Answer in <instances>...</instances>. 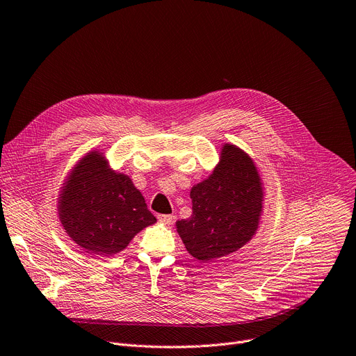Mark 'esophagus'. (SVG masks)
Masks as SVG:
<instances>
[{"mask_svg": "<svg viewBox=\"0 0 356 356\" xmlns=\"http://www.w3.org/2000/svg\"><path fill=\"white\" fill-rule=\"evenodd\" d=\"M157 220H159L160 222H163V224H170V222H173L175 216H173V214H159V216H157Z\"/></svg>", "mask_w": 356, "mask_h": 356, "instance_id": "1", "label": "esophagus"}]
</instances>
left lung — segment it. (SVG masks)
<instances>
[{
	"label": "left lung",
	"mask_w": 356,
	"mask_h": 356,
	"mask_svg": "<svg viewBox=\"0 0 356 356\" xmlns=\"http://www.w3.org/2000/svg\"><path fill=\"white\" fill-rule=\"evenodd\" d=\"M193 214L177 221L187 251L202 263L243 247L260 220L263 188L251 159L225 145L213 175L191 188Z\"/></svg>",
	"instance_id": "1"
}]
</instances>
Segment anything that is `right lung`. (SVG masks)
<instances>
[{
  "label": "right lung",
  "instance_id": "add662e5",
  "mask_svg": "<svg viewBox=\"0 0 356 356\" xmlns=\"http://www.w3.org/2000/svg\"><path fill=\"white\" fill-rule=\"evenodd\" d=\"M59 218L76 244L101 255L122 251L156 221L132 180L109 172L98 153L81 160L70 176L59 200Z\"/></svg>",
  "mask_w": 356,
  "mask_h": 356
}]
</instances>
